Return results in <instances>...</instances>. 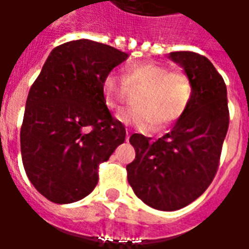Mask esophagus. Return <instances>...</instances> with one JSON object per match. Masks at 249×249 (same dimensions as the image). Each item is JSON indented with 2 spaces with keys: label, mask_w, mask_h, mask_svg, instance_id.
<instances>
[{
  "label": "esophagus",
  "mask_w": 249,
  "mask_h": 249,
  "mask_svg": "<svg viewBox=\"0 0 249 249\" xmlns=\"http://www.w3.org/2000/svg\"><path fill=\"white\" fill-rule=\"evenodd\" d=\"M129 137H130V135H129V132H128V130H126V136H125V140L128 141V140H129Z\"/></svg>",
  "instance_id": "esophagus-1"
}]
</instances>
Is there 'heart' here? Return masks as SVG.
Instances as JSON below:
<instances>
[{
	"label": "heart",
	"instance_id": "heart-1",
	"mask_svg": "<svg viewBox=\"0 0 249 249\" xmlns=\"http://www.w3.org/2000/svg\"><path fill=\"white\" fill-rule=\"evenodd\" d=\"M120 80L108 74L103 81L104 103L114 109L123 103L129 89L142 88L136 97L133 108H123L116 113L121 124L132 125L141 130L164 128L183 116L191 105L193 84L181 71H169L160 64L146 62L128 66Z\"/></svg>",
	"mask_w": 249,
	"mask_h": 249
}]
</instances>
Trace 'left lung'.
I'll list each match as a JSON object with an SVG mask.
<instances>
[{"mask_svg":"<svg viewBox=\"0 0 249 249\" xmlns=\"http://www.w3.org/2000/svg\"><path fill=\"white\" fill-rule=\"evenodd\" d=\"M168 57L191 77L192 101L173 129L159 140L140 133L130 136L136 157L126 171L133 192L146 205L178 211L212 183L230 112L224 80L207 57L193 52H172Z\"/></svg>","mask_w":249,"mask_h":249,"instance_id":"8db88e82","label":"left lung"}]
</instances>
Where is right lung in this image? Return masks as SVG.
<instances>
[{"mask_svg":"<svg viewBox=\"0 0 249 249\" xmlns=\"http://www.w3.org/2000/svg\"><path fill=\"white\" fill-rule=\"evenodd\" d=\"M128 57L96 41H69L51 52L30 88L19 135L22 164L53 203L88 196L97 185L98 164L125 141V126L112 117L101 87Z\"/></svg>","mask_w":249,"mask_h":249,"instance_id":"add662e5","label":"right lung"}]
</instances>
